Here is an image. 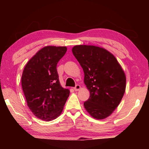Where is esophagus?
<instances>
[{
    "label": "esophagus",
    "mask_w": 149,
    "mask_h": 149,
    "mask_svg": "<svg viewBox=\"0 0 149 149\" xmlns=\"http://www.w3.org/2000/svg\"><path fill=\"white\" fill-rule=\"evenodd\" d=\"M80 85H76L75 86V87H74V89L75 91H79L80 89Z\"/></svg>",
    "instance_id": "34e87169"
}]
</instances>
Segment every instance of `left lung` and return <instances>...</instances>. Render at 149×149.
Here are the masks:
<instances>
[{
  "label": "left lung",
  "instance_id": "obj_1",
  "mask_svg": "<svg viewBox=\"0 0 149 149\" xmlns=\"http://www.w3.org/2000/svg\"><path fill=\"white\" fill-rule=\"evenodd\" d=\"M73 54L84 72L90 97L84 107L92 117L104 119L119 105L125 90L124 72L114 55L104 49L76 45Z\"/></svg>",
  "mask_w": 149,
  "mask_h": 149
}]
</instances>
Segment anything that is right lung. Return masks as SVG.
<instances>
[{
  "mask_svg": "<svg viewBox=\"0 0 149 149\" xmlns=\"http://www.w3.org/2000/svg\"><path fill=\"white\" fill-rule=\"evenodd\" d=\"M66 51L65 47H45L24 68L22 86L27 106L42 120L58 117L70 95V91L60 85L56 70L58 62Z\"/></svg>",
  "mask_w": 149,
  "mask_h": 149,
  "instance_id": "obj_1",
  "label": "right lung"
}]
</instances>
